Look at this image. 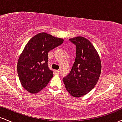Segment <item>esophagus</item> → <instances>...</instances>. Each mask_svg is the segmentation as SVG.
<instances>
[{"instance_id":"esophagus-1","label":"esophagus","mask_w":122,"mask_h":122,"mask_svg":"<svg viewBox=\"0 0 122 122\" xmlns=\"http://www.w3.org/2000/svg\"><path fill=\"white\" fill-rule=\"evenodd\" d=\"M54 73H55V74H57V75H59L60 71H58V70H55L54 71Z\"/></svg>"}]
</instances>
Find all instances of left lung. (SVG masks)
<instances>
[{
    "label": "left lung",
    "instance_id": "8db88e82",
    "mask_svg": "<svg viewBox=\"0 0 122 122\" xmlns=\"http://www.w3.org/2000/svg\"><path fill=\"white\" fill-rule=\"evenodd\" d=\"M69 40L76 46V55L71 72L62 80L71 96L80 97L90 92L99 80L101 60L97 50L88 39L77 36Z\"/></svg>",
    "mask_w": 122,
    "mask_h": 122
}]
</instances>
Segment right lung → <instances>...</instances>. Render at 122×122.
Returning <instances> with one entry per match:
<instances>
[{"mask_svg":"<svg viewBox=\"0 0 122 122\" xmlns=\"http://www.w3.org/2000/svg\"><path fill=\"white\" fill-rule=\"evenodd\" d=\"M64 40L46 33L32 37L20 54L17 64L19 80L23 88L31 93L43 89L53 76L47 66L48 53L61 45Z\"/></svg>","mask_w":122,"mask_h":122,"instance_id":"obj_1","label":"right lung"}]
</instances>
